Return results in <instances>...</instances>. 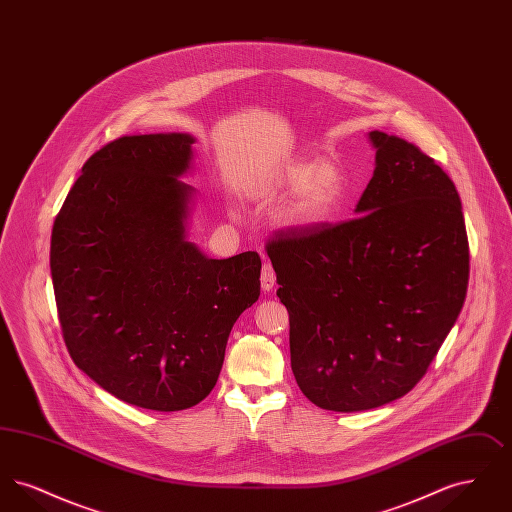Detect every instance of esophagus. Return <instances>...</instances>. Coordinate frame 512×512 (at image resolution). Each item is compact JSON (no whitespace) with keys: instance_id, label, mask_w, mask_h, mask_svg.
Instances as JSON below:
<instances>
[{"instance_id":"obj_1","label":"esophagus","mask_w":512,"mask_h":512,"mask_svg":"<svg viewBox=\"0 0 512 512\" xmlns=\"http://www.w3.org/2000/svg\"><path fill=\"white\" fill-rule=\"evenodd\" d=\"M274 284H276V274H274L272 267L265 263L261 268V288H263V292H270L274 288Z\"/></svg>"}]
</instances>
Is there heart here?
Returning <instances> with one entry per match:
<instances>
[{"label": "heart", "instance_id": "1", "mask_svg": "<svg viewBox=\"0 0 512 512\" xmlns=\"http://www.w3.org/2000/svg\"><path fill=\"white\" fill-rule=\"evenodd\" d=\"M268 194H294L280 211V224L292 232H313L338 215L347 194V180L332 159H290L267 180Z\"/></svg>", "mask_w": 512, "mask_h": 512}]
</instances>
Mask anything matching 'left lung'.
<instances>
[{
  "label": "left lung",
  "mask_w": 512,
  "mask_h": 512,
  "mask_svg": "<svg viewBox=\"0 0 512 512\" xmlns=\"http://www.w3.org/2000/svg\"><path fill=\"white\" fill-rule=\"evenodd\" d=\"M357 219L268 242L290 313L295 382L320 409L357 413L413 390L463 309L468 238L451 178L372 130Z\"/></svg>",
  "instance_id": "obj_1"
}]
</instances>
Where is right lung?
<instances>
[{
  "label": "right lung",
  "mask_w": 512,
  "mask_h": 512,
  "mask_svg": "<svg viewBox=\"0 0 512 512\" xmlns=\"http://www.w3.org/2000/svg\"><path fill=\"white\" fill-rule=\"evenodd\" d=\"M192 134L122 136L82 167L49 267L74 365L124 403L171 413L219 380L234 322L261 295V259L190 242Z\"/></svg>",
  "instance_id": "1"
}]
</instances>
